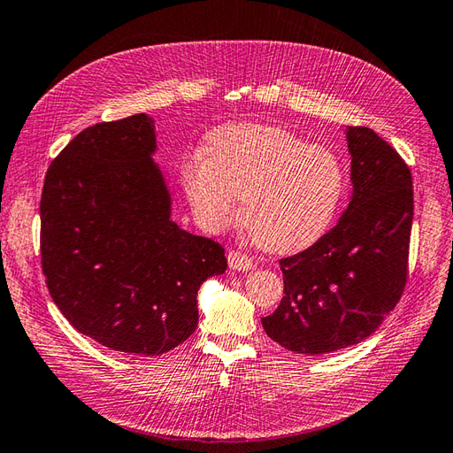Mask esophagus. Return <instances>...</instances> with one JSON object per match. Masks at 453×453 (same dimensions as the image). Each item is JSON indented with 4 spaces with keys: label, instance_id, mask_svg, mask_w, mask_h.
<instances>
[{
    "label": "esophagus",
    "instance_id": "1",
    "mask_svg": "<svg viewBox=\"0 0 453 453\" xmlns=\"http://www.w3.org/2000/svg\"><path fill=\"white\" fill-rule=\"evenodd\" d=\"M227 262H229V268L234 270H252L255 268V262H252L245 252H241L237 249H229L227 252Z\"/></svg>",
    "mask_w": 453,
    "mask_h": 453
}]
</instances>
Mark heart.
Listing matches in <instances>:
<instances>
[{"label": "heart", "mask_w": 453, "mask_h": 453, "mask_svg": "<svg viewBox=\"0 0 453 453\" xmlns=\"http://www.w3.org/2000/svg\"><path fill=\"white\" fill-rule=\"evenodd\" d=\"M206 156L188 154L181 181L198 224L222 229L243 198V226L260 247L289 252L311 245L334 222L345 170L324 146L268 125H226Z\"/></svg>", "instance_id": "1"}]
</instances>
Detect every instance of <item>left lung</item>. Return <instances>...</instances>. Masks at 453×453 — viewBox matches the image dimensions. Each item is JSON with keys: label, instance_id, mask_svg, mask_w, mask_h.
I'll return each mask as SVG.
<instances>
[{"label": "left lung", "instance_id": "left-lung-1", "mask_svg": "<svg viewBox=\"0 0 453 453\" xmlns=\"http://www.w3.org/2000/svg\"><path fill=\"white\" fill-rule=\"evenodd\" d=\"M351 203L340 222L281 258L280 307L265 332L289 351L322 355L369 338L403 296L413 224L411 170L372 129L347 127Z\"/></svg>", "mask_w": 453, "mask_h": 453}]
</instances>
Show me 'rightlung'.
<instances>
[{"label": "right lung", "instance_id": "add662e5", "mask_svg": "<svg viewBox=\"0 0 453 453\" xmlns=\"http://www.w3.org/2000/svg\"><path fill=\"white\" fill-rule=\"evenodd\" d=\"M144 113L81 131L50 164L40 257L50 296L81 334L113 351L164 355L198 324L196 291L224 274L214 239L170 219Z\"/></svg>", "mask_w": 453, "mask_h": 453}]
</instances>
